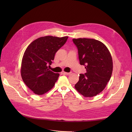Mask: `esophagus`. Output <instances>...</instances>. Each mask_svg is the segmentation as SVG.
I'll use <instances>...</instances> for the list:
<instances>
[{
  "label": "esophagus",
  "instance_id": "obj_1",
  "mask_svg": "<svg viewBox=\"0 0 132 132\" xmlns=\"http://www.w3.org/2000/svg\"><path fill=\"white\" fill-rule=\"evenodd\" d=\"M61 74H64V75H69V74H71V72H70V73H67V72L62 71V72H61Z\"/></svg>",
  "mask_w": 132,
  "mask_h": 132
}]
</instances>
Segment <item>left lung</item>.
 <instances>
[{
    "mask_svg": "<svg viewBox=\"0 0 132 132\" xmlns=\"http://www.w3.org/2000/svg\"><path fill=\"white\" fill-rule=\"evenodd\" d=\"M73 42L78 50L80 64L86 68V73L80 74L75 88L85 97L95 96L103 90L111 77V55L98 40L84 38L73 39Z\"/></svg>",
    "mask_w": 132,
    "mask_h": 132,
    "instance_id": "1",
    "label": "left lung"
}]
</instances>
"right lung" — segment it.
Wrapping results in <instances>:
<instances>
[{"mask_svg": "<svg viewBox=\"0 0 132 132\" xmlns=\"http://www.w3.org/2000/svg\"><path fill=\"white\" fill-rule=\"evenodd\" d=\"M68 37H39L27 47L22 58L21 75L26 85L35 94L43 95L51 90L59 74L49 70L58 50Z\"/></svg>", "mask_w": 132, "mask_h": 132, "instance_id": "right-lung-1", "label": "right lung"}]
</instances>
